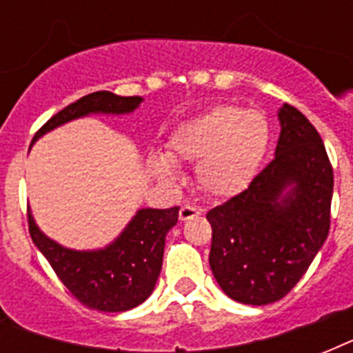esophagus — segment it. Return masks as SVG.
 <instances>
[{
	"instance_id": "esophagus-1",
	"label": "esophagus",
	"mask_w": 353,
	"mask_h": 353,
	"mask_svg": "<svg viewBox=\"0 0 353 353\" xmlns=\"http://www.w3.org/2000/svg\"><path fill=\"white\" fill-rule=\"evenodd\" d=\"M199 214H201V210L192 207V205H183L181 209H179V220L181 221L192 220V218H196V216Z\"/></svg>"
}]
</instances>
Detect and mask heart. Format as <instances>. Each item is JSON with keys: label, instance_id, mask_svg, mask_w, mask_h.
I'll return each mask as SVG.
<instances>
[{"label": "heart", "instance_id": "b5f03b06", "mask_svg": "<svg viewBox=\"0 0 353 353\" xmlns=\"http://www.w3.org/2000/svg\"><path fill=\"white\" fill-rule=\"evenodd\" d=\"M268 143L262 113L223 104L179 124L166 141L169 155L152 154L148 165L157 177L176 181L179 170L174 161L198 163L199 187L214 198H231L251 185Z\"/></svg>", "mask_w": 353, "mask_h": 353}]
</instances>
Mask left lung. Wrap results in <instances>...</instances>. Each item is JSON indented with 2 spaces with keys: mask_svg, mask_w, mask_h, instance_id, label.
Returning <instances> with one entry per match:
<instances>
[{
  "mask_svg": "<svg viewBox=\"0 0 353 353\" xmlns=\"http://www.w3.org/2000/svg\"><path fill=\"white\" fill-rule=\"evenodd\" d=\"M273 161L249 188L207 214L209 263L227 296L263 306L306 273L330 231L334 170L323 139L296 108L279 110Z\"/></svg>",
  "mask_w": 353,
  "mask_h": 353,
  "instance_id": "8db88e82",
  "label": "left lung"
}]
</instances>
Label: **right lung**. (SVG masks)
I'll return each instance as SVG.
<instances>
[{"label":"right lung","mask_w":353,"mask_h":353,"mask_svg":"<svg viewBox=\"0 0 353 353\" xmlns=\"http://www.w3.org/2000/svg\"><path fill=\"white\" fill-rule=\"evenodd\" d=\"M143 97H119L95 91L79 99L40 128L32 144L46 133L90 115H132ZM179 207L139 209L121 234L99 249H71L52 240L36 223L29 209V232L38 251L51 263L58 279L84 306L97 312H128L143 304L159 279L166 234L177 223Z\"/></svg>","instance_id":"add662e5"}]
</instances>
